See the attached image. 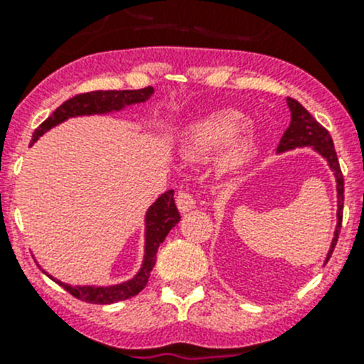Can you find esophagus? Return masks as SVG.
I'll return each instance as SVG.
<instances>
[{"label":"esophagus","instance_id":"34e87169","mask_svg":"<svg viewBox=\"0 0 364 364\" xmlns=\"http://www.w3.org/2000/svg\"><path fill=\"white\" fill-rule=\"evenodd\" d=\"M176 204H178V209L181 213H188L190 209L196 208V197L190 192H186V190H181L176 196Z\"/></svg>","mask_w":364,"mask_h":364}]
</instances>
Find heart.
<instances>
[{"label": "heart", "instance_id": "1", "mask_svg": "<svg viewBox=\"0 0 364 364\" xmlns=\"http://www.w3.org/2000/svg\"><path fill=\"white\" fill-rule=\"evenodd\" d=\"M247 127V117L241 112L225 109V111L213 112L203 119L190 124L183 139V151L188 159L200 160L222 151L234 143L229 156L225 159V171L236 172L250 160L253 155V135L240 133ZM242 135L240 136L239 134Z\"/></svg>", "mask_w": 364, "mask_h": 364}]
</instances>
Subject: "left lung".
Instances as JSON below:
<instances>
[{
    "instance_id": "8db88e82",
    "label": "left lung",
    "mask_w": 364,
    "mask_h": 364,
    "mask_svg": "<svg viewBox=\"0 0 364 364\" xmlns=\"http://www.w3.org/2000/svg\"><path fill=\"white\" fill-rule=\"evenodd\" d=\"M287 105L291 109V124L285 130L284 137L280 139V144H278L277 151L285 153L296 148H314L322 159L328 161L329 168H331L336 179V192H338V211H336V218H338V222H336L331 248H329L328 257H326V262H328L333 250H335L336 241H338L341 216H343V176H341L338 156H336L335 144H333V139L329 135V132L321 123H317V119L299 102L294 100V98H287Z\"/></svg>"
}]
</instances>
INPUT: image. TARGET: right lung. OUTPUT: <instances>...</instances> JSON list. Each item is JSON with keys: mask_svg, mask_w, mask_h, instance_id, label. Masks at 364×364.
I'll list each match as a JSON object with an SVG mask.
<instances>
[{"mask_svg": "<svg viewBox=\"0 0 364 364\" xmlns=\"http://www.w3.org/2000/svg\"><path fill=\"white\" fill-rule=\"evenodd\" d=\"M153 87L148 86L144 90H123V91H91V93L75 95L73 98L61 104L33 134V141H38L46 132L50 128L58 127L60 123L67 121L68 117L77 116H93V114H109L114 111L128 107V105L141 104L146 102L153 95ZM179 211L174 203V190L161 193L149 209L146 211V243H144V260L132 280L123 282L117 285H109V287H95V285H70L53 278L56 284H60L65 291L70 292L73 297L86 303L93 304H111L117 301L128 299V297L137 296L148 284L149 273L156 262V252H159L160 243L167 237L172 227L179 222ZM46 273V271H43ZM47 274V273H46Z\"/></svg>", "mask_w": 364, "mask_h": 364, "instance_id": "right-lung-1", "label": "right lung"}]
</instances>
